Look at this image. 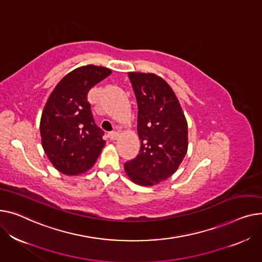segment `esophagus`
<instances>
[{"instance_id":"obj_1","label":"esophagus","mask_w":262,"mask_h":262,"mask_svg":"<svg viewBox=\"0 0 262 262\" xmlns=\"http://www.w3.org/2000/svg\"><path fill=\"white\" fill-rule=\"evenodd\" d=\"M117 136H118V133H117L116 131H111V132H109V137H110V140L114 141V140H116Z\"/></svg>"}]
</instances>
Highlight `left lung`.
Masks as SVG:
<instances>
[{
  "label": "left lung",
  "mask_w": 262,
  "mask_h": 262,
  "mask_svg": "<svg viewBox=\"0 0 262 262\" xmlns=\"http://www.w3.org/2000/svg\"><path fill=\"white\" fill-rule=\"evenodd\" d=\"M128 76L137 101L141 150L125 163V170L138 185L152 186L171 177L185 157L187 122L172 89L163 78L135 72Z\"/></svg>",
  "instance_id": "left-lung-1"
}]
</instances>
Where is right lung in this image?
Masks as SVG:
<instances>
[{"label": "right lung", "mask_w": 262, "mask_h": 262, "mask_svg": "<svg viewBox=\"0 0 262 262\" xmlns=\"http://www.w3.org/2000/svg\"><path fill=\"white\" fill-rule=\"evenodd\" d=\"M111 70L85 66L59 81L41 116L42 146L60 172L77 176L88 171L98 159L105 142L95 124L89 91L111 74Z\"/></svg>", "instance_id": "right-lung-1"}]
</instances>
